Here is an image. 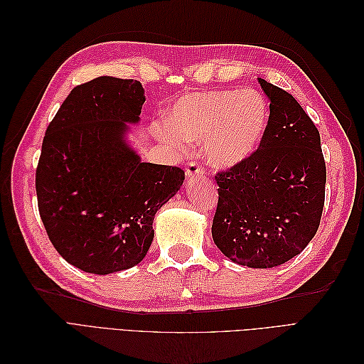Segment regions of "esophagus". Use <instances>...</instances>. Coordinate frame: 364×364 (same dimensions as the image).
Here are the masks:
<instances>
[{
	"instance_id": "esophagus-1",
	"label": "esophagus",
	"mask_w": 364,
	"mask_h": 364,
	"mask_svg": "<svg viewBox=\"0 0 364 364\" xmlns=\"http://www.w3.org/2000/svg\"><path fill=\"white\" fill-rule=\"evenodd\" d=\"M186 178H203L205 176V168L197 161H188L186 162Z\"/></svg>"
}]
</instances>
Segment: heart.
<instances>
[{
	"label": "heart",
	"mask_w": 364,
	"mask_h": 364,
	"mask_svg": "<svg viewBox=\"0 0 364 364\" xmlns=\"http://www.w3.org/2000/svg\"><path fill=\"white\" fill-rule=\"evenodd\" d=\"M269 105L258 91L223 90L190 94L174 105L161 138L183 150L203 139V155L215 167H230L257 150L269 124Z\"/></svg>",
	"instance_id": "heart-1"
}]
</instances>
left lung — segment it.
<instances>
[{
	"mask_svg": "<svg viewBox=\"0 0 364 364\" xmlns=\"http://www.w3.org/2000/svg\"><path fill=\"white\" fill-rule=\"evenodd\" d=\"M270 100L258 149L220 170L213 238L234 262L253 269L281 266L316 235L325 205L326 165L321 135L294 97L259 79Z\"/></svg>",
	"mask_w": 364,
	"mask_h": 364,
	"instance_id": "left-lung-1",
	"label": "left lung"
}]
</instances>
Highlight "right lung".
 <instances>
[{
    "mask_svg": "<svg viewBox=\"0 0 364 364\" xmlns=\"http://www.w3.org/2000/svg\"><path fill=\"white\" fill-rule=\"evenodd\" d=\"M146 102L138 80L97 77L77 85L47 127L36 167L38 208L60 255L107 274L142 261L153 218L178 193L185 171L141 162L124 142Z\"/></svg>",
    "mask_w": 364,
    "mask_h": 364,
    "instance_id": "1",
    "label": "right lung"
}]
</instances>
